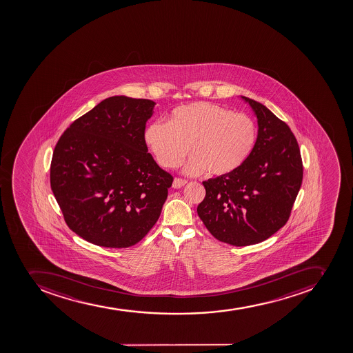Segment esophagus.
Wrapping results in <instances>:
<instances>
[{
	"label": "esophagus",
	"mask_w": 353,
	"mask_h": 353,
	"mask_svg": "<svg viewBox=\"0 0 353 353\" xmlns=\"http://www.w3.org/2000/svg\"><path fill=\"white\" fill-rule=\"evenodd\" d=\"M188 184V181H185V179H181V178H175L174 179V183H172V188H181L184 186V185Z\"/></svg>",
	"instance_id": "esophagus-1"
}]
</instances>
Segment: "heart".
Segmentation results:
<instances>
[{
    "label": "heart",
    "instance_id": "heart-1",
    "mask_svg": "<svg viewBox=\"0 0 353 353\" xmlns=\"http://www.w3.org/2000/svg\"><path fill=\"white\" fill-rule=\"evenodd\" d=\"M256 140L257 126L250 116L210 103L177 107L167 122L151 123L144 131L147 147L165 168L177 167L190 147L193 154L184 165L188 175L236 172L250 158Z\"/></svg>",
    "mask_w": 353,
    "mask_h": 353
}]
</instances>
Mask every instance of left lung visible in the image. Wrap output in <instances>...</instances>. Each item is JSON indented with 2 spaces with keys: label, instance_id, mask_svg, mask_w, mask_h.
Returning <instances> with one entry per match:
<instances>
[{
  "label": "left lung",
  "instance_id": "1",
  "mask_svg": "<svg viewBox=\"0 0 353 353\" xmlns=\"http://www.w3.org/2000/svg\"><path fill=\"white\" fill-rule=\"evenodd\" d=\"M241 98L257 119L255 148L236 172L203 181L206 194L197 214L218 241L248 246L287 223L303 183V161L290 128L262 103Z\"/></svg>",
  "mask_w": 353,
  "mask_h": 353
}]
</instances>
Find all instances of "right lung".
Instances as JSON below:
<instances>
[{"label": "right lung", "mask_w": 353, "mask_h": 353, "mask_svg": "<svg viewBox=\"0 0 353 353\" xmlns=\"http://www.w3.org/2000/svg\"><path fill=\"white\" fill-rule=\"evenodd\" d=\"M156 103L107 98L59 137L50 188L66 225L89 243L133 246L159 219L174 178L144 142Z\"/></svg>", "instance_id": "1"}]
</instances>
